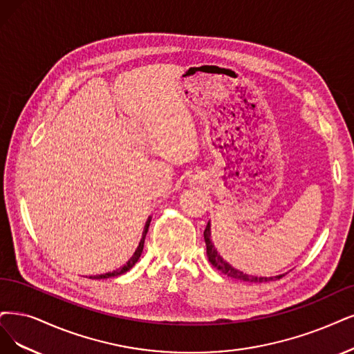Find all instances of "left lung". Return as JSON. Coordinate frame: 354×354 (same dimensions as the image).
Listing matches in <instances>:
<instances>
[{
	"instance_id": "1",
	"label": "left lung",
	"mask_w": 354,
	"mask_h": 354,
	"mask_svg": "<svg viewBox=\"0 0 354 354\" xmlns=\"http://www.w3.org/2000/svg\"><path fill=\"white\" fill-rule=\"evenodd\" d=\"M204 241H205V246H207V257L208 261H210L212 266L214 268H217L218 271H221L226 276L236 279V280H242V281H250V283H266V281H272V280H279L281 279L284 274L281 276H274V277H257V276H250V274H245L243 271H239L236 268H233L229 263L220 257V254L217 252V250L214 248L213 242H212V232H210V221L207 223V227L204 230Z\"/></svg>"
}]
</instances>
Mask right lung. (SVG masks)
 Segmentation results:
<instances>
[{
    "mask_svg": "<svg viewBox=\"0 0 354 354\" xmlns=\"http://www.w3.org/2000/svg\"><path fill=\"white\" fill-rule=\"evenodd\" d=\"M150 221H151V217H149L147 218V221H146V226H144V230H142V236H141V241H140V243H138V246H137V250H136V252H134V255L131 257L129 259H128V263L124 266V267H121V268H118V270H115V271H112V272H106V274H100V276H90V279H109V277H116V276H121V274H124V272H127L128 270H131L133 268L134 266H136V263L137 261L140 259V257H141V252H142V248H144V239H146V234H147V232H149V226H150Z\"/></svg>",
    "mask_w": 354,
    "mask_h": 354,
    "instance_id": "obj_1",
    "label": "right lung"
}]
</instances>
